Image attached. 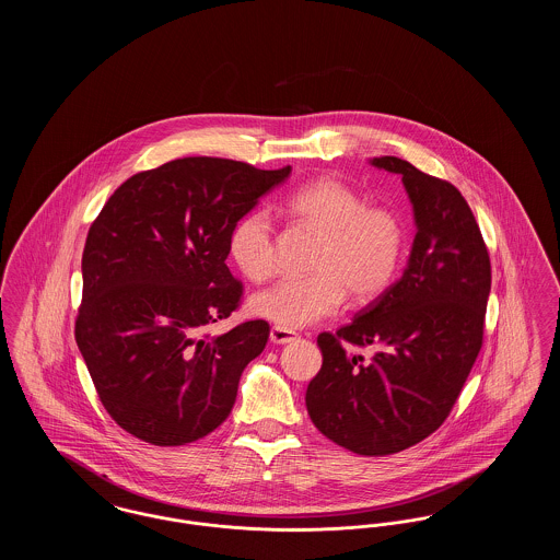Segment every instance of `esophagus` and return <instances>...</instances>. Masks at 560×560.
<instances>
[{
	"label": "esophagus",
	"instance_id": "obj_1",
	"mask_svg": "<svg viewBox=\"0 0 560 560\" xmlns=\"http://www.w3.org/2000/svg\"><path fill=\"white\" fill-rule=\"evenodd\" d=\"M295 338H298V334L292 329H285V327H279V325H275L270 329V342L272 345H290Z\"/></svg>",
	"mask_w": 560,
	"mask_h": 560
}]
</instances>
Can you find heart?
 I'll use <instances>...</instances> for the list:
<instances>
[{"label":"heart","mask_w":560,"mask_h":560,"mask_svg":"<svg viewBox=\"0 0 560 560\" xmlns=\"http://www.w3.org/2000/svg\"><path fill=\"white\" fill-rule=\"evenodd\" d=\"M288 212L319 231L320 240L306 277H285L252 298V311L279 327L298 329L325 319L342 306L347 292L372 300L384 292L399 270L405 231L399 215L365 206L352 188L320 178L295 188ZM229 254L252 281L275 272L272 222L265 212H249L233 226Z\"/></svg>","instance_id":"b5f03b06"}]
</instances>
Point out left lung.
Listing matches in <instances>:
<instances>
[{"instance_id":"left-lung-1","label":"left lung","mask_w":560,"mask_h":560,"mask_svg":"<svg viewBox=\"0 0 560 560\" xmlns=\"http://www.w3.org/2000/svg\"><path fill=\"white\" fill-rule=\"evenodd\" d=\"M372 163L400 174L418 233L399 281L336 334H319L323 365L306 388V409L336 445L390 455L424 441L452 413L482 347L491 262L452 183L390 155ZM368 346L376 348L372 358L353 352Z\"/></svg>"}]
</instances>
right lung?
I'll use <instances>...</instances> for the list:
<instances>
[{
	"mask_svg": "<svg viewBox=\"0 0 560 560\" xmlns=\"http://www.w3.org/2000/svg\"><path fill=\"white\" fill-rule=\"evenodd\" d=\"M292 167L185 158L138 172L88 231L75 340L108 416L136 439L178 447L220 427L267 320L222 336L243 295L226 267L233 226Z\"/></svg>",
	"mask_w": 560,
	"mask_h": 560,
	"instance_id": "right-lung-1",
	"label": "right lung"
}]
</instances>
